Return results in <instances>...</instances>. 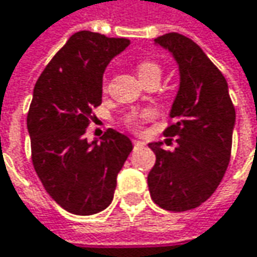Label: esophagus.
Masks as SVG:
<instances>
[{
  "label": "esophagus",
  "instance_id": "1",
  "mask_svg": "<svg viewBox=\"0 0 257 257\" xmlns=\"http://www.w3.org/2000/svg\"><path fill=\"white\" fill-rule=\"evenodd\" d=\"M133 145L139 148V146H145L146 143H145V142H142V140H136V139H135V140H133Z\"/></svg>",
  "mask_w": 257,
  "mask_h": 257
}]
</instances>
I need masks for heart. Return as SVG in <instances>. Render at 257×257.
<instances>
[{"label":"heart","instance_id":"1","mask_svg":"<svg viewBox=\"0 0 257 257\" xmlns=\"http://www.w3.org/2000/svg\"><path fill=\"white\" fill-rule=\"evenodd\" d=\"M161 74H162V71H161V67L154 63V61H142L140 64L138 65V76L139 79H140V82H145V80H149V79H161ZM140 118L142 119H148L151 118V114L149 112H143L142 115H140ZM138 115H130L128 118H127V124L130 125V127H136L138 125Z\"/></svg>","mask_w":257,"mask_h":257}]
</instances>
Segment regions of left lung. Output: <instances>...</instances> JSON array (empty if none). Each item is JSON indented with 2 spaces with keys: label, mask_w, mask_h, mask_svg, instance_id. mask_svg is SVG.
Returning <instances> with one entry per match:
<instances>
[{
  "label": "left lung",
  "mask_w": 257,
  "mask_h": 257,
  "mask_svg": "<svg viewBox=\"0 0 257 257\" xmlns=\"http://www.w3.org/2000/svg\"><path fill=\"white\" fill-rule=\"evenodd\" d=\"M154 44L173 55L180 84L170 111L173 122L164 132L168 138L175 136L177 145L173 152H167L162 142L149 143L156 162L148 175V186L158 206L184 212L208 200L225 174L235 109L225 77L192 39L167 33Z\"/></svg>",
  "instance_id": "1"
}]
</instances>
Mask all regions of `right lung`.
I'll return each instance as SVG.
<instances>
[{
	"label": "right lung",
	"instance_id": "right-lung-1",
	"mask_svg": "<svg viewBox=\"0 0 257 257\" xmlns=\"http://www.w3.org/2000/svg\"><path fill=\"white\" fill-rule=\"evenodd\" d=\"M130 41L82 30L46 65L33 89L28 132L35 171L48 194L67 212L93 215L109 206L117 175L133 143L109 128L87 142L92 109L102 103V77Z\"/></svg>",
	"mask_w": 257,
	"mask_h": 257
}]
</instances>
